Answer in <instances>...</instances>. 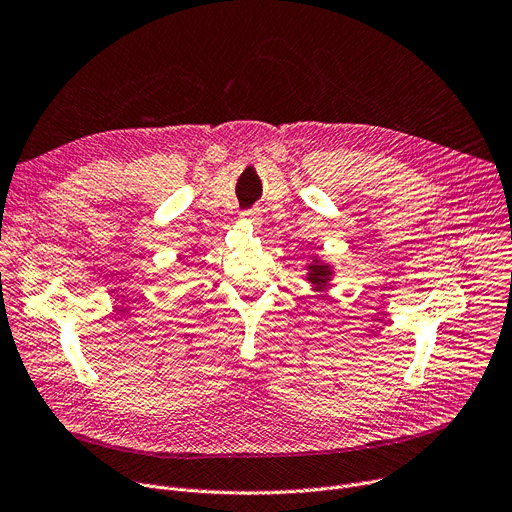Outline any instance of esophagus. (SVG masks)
I'll return each instance as SVG.
<instances>
[{
	"mask_svg": "<svg viewBox=\"0 0 512 512\" xmlns=\"http://www.w3.org/2000/svg\"><path fill=\"white\" fill-rule=\"evenodd\" d=\"M242 218H245L247 222H251L253 226H259V224H261V218H259L257 211H245V213H242Z\"/></svg>",
	"mask_w": 512,
	"mask_h": 512,
	"instance_id": "34e87169",
	"label": "esophagus"
}]
</instances>
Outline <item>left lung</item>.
Masks as SVG:
<instances>
[{
	"label": "left lung",
	"instance_id": "1",
	"mask_svg": "<svg viewBox=\"0 0 512 512\" xmlns=\"http://www.w3.org/2000/svg\"><path fill=\"white\" fill-rule=\"evenodd\" d=\"M305 280L309 282L313 292H328L332 288V280L336 278V267L321 257L319 253L309 255V263Z\"/></svg>",
	"mask_w": 512,
	"mask_h": 512
}]
</instances>
